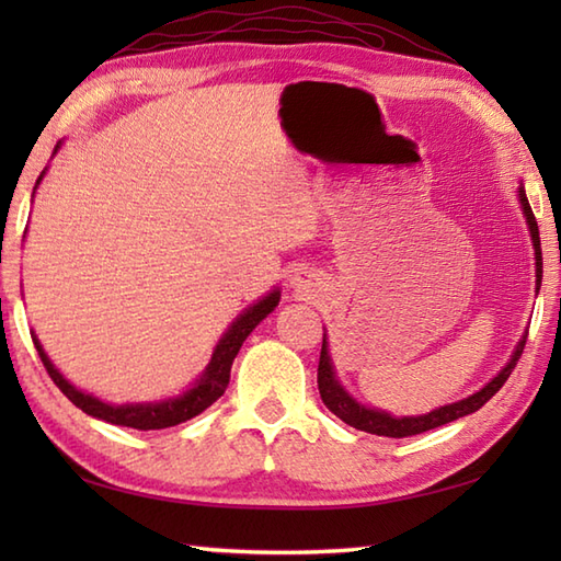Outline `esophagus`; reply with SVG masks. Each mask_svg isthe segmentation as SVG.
Masks as SVG:
<instances>
[{
  "label": "esophagus",
  "instance_id": "1",
  "mask_svg": "<svg viewBox=\"0 0 561 561\" xmlns=\"http://www.w3.org/2000/svg\"><path fill=\"white\" fill-rule=\"evenodd\" d=\"M294 284H296V289H299L301 294H306V291H311V277H308V274H296L294 277Z\"/></svg>",
  "mask_w": 561,
  "mask_h": 561
}]
</instances>
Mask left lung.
Segmentation results:
<instances>
[{
	"label": "left lung",
	"instance_id": "obj_1",
	"mask_svg": "<svg viewBox=\"0 0 561 561\" xmlns=\"http://www.w3.org/2000/svg\"><path fill=\"white\" fill-rule=\"evenodd\" d=\"M518 197H520V207L523 214H526L528 219V229H530V238H533V248H535V282H538V291H540V282H542V248H540V231H538V221H535V214L528 205V197H526V190L518 187ZM526 337L518 342V347L511 356V362L499 371L490 383H486L480 392H474V396L458 400L453 404H446V408H438L428 414L422 416H390L388 412H380V410H371V408H364V404L356 402L347 390H344L337 378L335 371H332V362H330V354H328V342L323 337V350H320V362H318V390H320V398H323L325 408L337 414L344 424H350L354 428H359V432L366 434H376V436H390V438H402V436H414V434H424L428 428H436V426H444L448 422H456L465 414H472L478 412L482 404L490 400L492 396H496L499 388L506 383V378L514 371L523 347H526Z\"/></svg>",
	"mask_w": 561,
	"mask_h": 561
}]
</instances>
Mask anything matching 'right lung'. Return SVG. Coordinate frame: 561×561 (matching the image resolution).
<instances>
[{
  "label": "right lung",
  "instance_id": "add662e5",
  "mask_svg": "<svg viewBox=\"0 0 561 561\" xmlns=\"http://www.w3.org/2000/svg\"><path fill=\"white\" fill-rule=\"evenodd\" d=\"M57 149H59V145L55 147V151ZM41 178H38V183H41ZM38 183H35V185H38ZM277 304H279V291L274 289L262 301L245 308V311L233 320L231 328L224 332V337L219 340L217 350H214V354H211V362L207 366V371L197 378V383L190 388L187 392H183L181 398H171V400H163V402L108 404V402H103L99 398L87 396V392L77 390L62 374L57 371L53 362L47 359V354L43 352L41 342L35 335H33V344H35V350H38V356H41V362L45 366V371L50 374V378L55 380V386L62 390L65 396L71 402H75L81 412L96 416V420L117 424V426H133V428H139V432H149V428H165V426L183 424L187 420H193V416H197L199 412H205L209 404L217 402L224 396L226 386H229L231 364L236 359L238 350H241V344L245 342L250 332L255 330L260 320L267 318L274 311V306H277Z\"/></svg>",
  "mask_w": 561,
  "mask_h": 561
}]
</instances>
